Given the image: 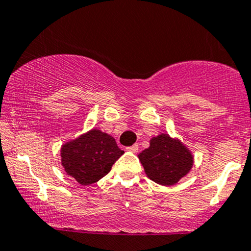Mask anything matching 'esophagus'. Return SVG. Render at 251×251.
Wrapping results in <instances>:
<instances>
[{"label": "esophagus", "instance_id": "34e87169", "mask_svg": "<svg viewBox=\"0 0 251 251\" xmlns=\"http://www.w3.org/2000/svg\"><path fill=\"white\" fill-rule=\"evenodd\" d=\"M138 149H139V147H138V145H133V146H131V147H127V149H126V150H127L128 152H132V153H137V152H138Z\"/></svg>", "mask_w": 251, "mask_h": 251}]
</instances>
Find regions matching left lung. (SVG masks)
I'll return each instance as SVG.
<instances>
[{"mask_svg":"<svg viewBox=\"0 0 251 251\" xmlns=\"http://www.w3.org/2000/svg\"><path fill=\"white\" fill-rule=\"evenodd\" d=\"M145 173L161 186L177 183L189 173L194 164L191 150L180 139L167 133L151 138L150 147L138 155Z\"/></svg>","mask_w":251,"mask_h":251,"instance_id":"left-lung-1","label":"left lung"}]
</instances>
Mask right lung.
Wrapping results in <instances>:
<instances>
[{"label":"right lung","instance_id":"1","mask_svg":"<svg viewBox=\"0 0 251 251\" xmlns=\"http://www.w3.org/2000/svg\"><path fill=\"white\" fill-rule=\"evenodd\" d=\"M124 154L112 135L92 128L60 147V164L78 183L89 186L104 177Z\"/></svg>","mask_w":251,"mask_h":251}]
</instances>
